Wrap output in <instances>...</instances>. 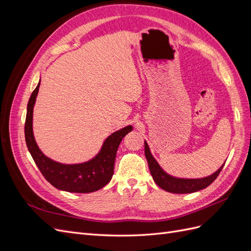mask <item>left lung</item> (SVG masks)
Wrapping results in <instances>:
<instances>
[{
  "label": "left lung",
  "mask_w": 251,
  "mask_h": 251,
  "mask_svg": "<svg viewBox=\"0 0 251 251\" xmlns=\"http://www.w3.org/2000/svg\"><path fill=\"white\" fill-rule=\"evenodd\" d=\"M144 154H146L148 164L151 177H153L155 183L162 188L163 191L173 194H192L195 192L201 191L210 185L215 179L218 177L220 172L222 171L225 162L220 166L214 174L203 178H178L172 176L166 173L159 163L157 162L154 156L151 155L148 142L144 140Z\"/></svg>",
  "instance_id": "1"
}]
</instances>
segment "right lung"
Returning a JSON list of instances; mask_svg holds the SVG:
<instances>
[{
	"label": "right lung",
	"instance_id": "obj_1",
	"mask_svg": "<svg viewBox=\"0 0 251 251\" xmlns=\"http://www.w3.org/2000/svg\"><path fill=\"white\" fill-rule=\"evenodd\" d=\"M41 79L29 98L25 123V139L29 153L49 183L59 191L87 194L107 185L114 174L116 151L125 136L133 130L126 126L105 138L100 151L90 160L81 163H60L45 155L33 135V108L39 93Z\"/></svg>",
	"mask_w": 251,
	"mask_h": 251
}]
</instances>
